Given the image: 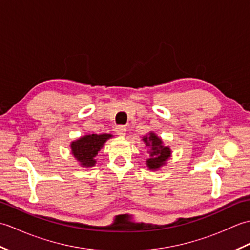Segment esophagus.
I'll list each match as a JSON object with an SVG mask.
<instances>
[{"label":"esophagus","mask_w":250,"mask_h":250,"mask_svg":"<svg viewBox=\"0 0 250 250\" xmlns=\"http://www.w3.org/2000/svg\"><path fill=\"white\" fill-rule=\"evenodd\" d=\"M115 131H116V134L117 135L125 136V132H126V126L125 125H117Z\"/></svg>","instance_id":"obj_1"}]
</instances>
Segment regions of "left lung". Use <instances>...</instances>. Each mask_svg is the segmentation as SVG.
Returning <instances> with one entry per match:
<instances>
[{"instance_id":"left-lung-1","label":"left lung","mask_w":250,"mask_h":250,"mask_svg":"<svg viewBox=\"0 0 250 250\" xmlns=\"http://www.w3.org/2000/svg\"><path fill=\"white\" fill-rule=\"evenodd\" d=\"M142 141L144 142L145 148H147V153L149 155V158L146 160L147 167L150 171H158L159 168L166 166L167 160L172 156L171 147L164 145L161 137L152 131L143 136Z\"/></svg>"}]
</instances>
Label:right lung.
I'll use <instances>...</instances> for the list:
<instances>
[{
  "label": "right lung",
  "instance_id": "right-lung-1",
  "mask_svg": "<svg viewBox=\"0 0 250 250\" xmlns=\"http://www.w3.org/2000/svg\"><path fill=\"white\" fill-rule=\"evenodd\" d=\"M111 134H87L71 142V153L83 167H93L97 163L95 157L102 149L106 141L111 139Z\"/></svg>",
  "mask_w": 250,
  "mask_h": 250
}]
</instances>
